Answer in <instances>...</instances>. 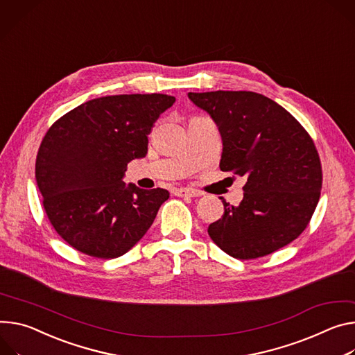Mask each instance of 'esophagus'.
<instances>
[{
  "mask_svg": "<svg viewBox=\"0 0 355 355\" xmlns=\"http://www.w3.org/2000/svg\"><path fill=\"white\" fill-rule=\"evenodd\" d=\"M174 196L177 197H201L202 192L196 191V189H189V188H175Z\"/></svg>",
  "mask_w": 355,
  "mask_h": 355,
  "instance_id": "obj_1",
  "label": "esophagus"
}]
</instances>
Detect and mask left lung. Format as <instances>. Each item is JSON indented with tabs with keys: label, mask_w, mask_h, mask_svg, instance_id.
<instances>
[{
	"label": "left lung",
	"mask_w": 355,
	"mask_h": 355,
	"mask_svg": "<svg viewBox=\"0 0 355 355\" xmlns=\"http://www.w3.org/2000/svg\"><path fill=\"white\" fill-rule=\"evenodd\" d=\"M216 123L219 167L246 177L238 207L208 227L211 239L235 259H256L295 241L317 207L323 171L304 127L280 105L246 90L188 93Z\"/></svg>",
	"instance_id": "8db88e82"
}]
</instances>
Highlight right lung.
<instances>
[{"instance_id": "1", "label": "right lung", "mask_w": 355, "mask_h": 355, "mask_svg": "<svg viewBox=\"0 0 355 355\" xmlns=\"http://www.w3.org/2000/svg\"><path fill=\"white\" fill-rule=\"evenodd\" d=\"M174 102L159 93L105 96L49 127L35 177L49 222L72 248L114 259L148 231L170 192L125 185L123 177L132 159L146 157L153 124Z\"/></svg>"}]
</instances>
